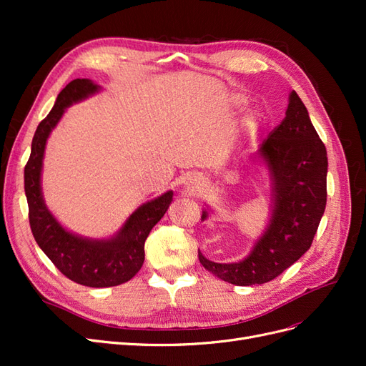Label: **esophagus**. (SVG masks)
<instances>
[{"mask_svg": "<svg viewBox=\"0 0 366 366\" xmlns=\"http://www.w3.org/2000/svg\"><path fill=\"white\" fill-rule=\"evenodd\" d=\"M202 186H203V179L200 175H191L186 182L187 191H191V192H197L198 189H202Z\"/></svg>", "mask_w": 366, "mask_h": 366, "instance_id": "1", "label": "esophagus"}]
</instances>
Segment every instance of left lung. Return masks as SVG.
Returning <instances> with one entry per match:
<instances>
[{"instance_id": "obj_1", "label": "left lung", "mask_w": 366, "mask_h": 366, "mask_svg": "<svg viewBox=\"0 0 366 366\" xmlns=\"http://www.w3.org/2000/svg\"><path fill=\"white\" fill-rule=\"evenodd\" d=\"M272 179V217L262 237L239 262L209 261L202 265L219 280L254 285L274 280L310 249L327 204L328 159L322 140L296 92L285 117L258 149ZM207 218L203 210L202 219Z\"/></svg>"}]
</instances>
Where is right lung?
<instances>
[{"label":"right lung","instance_id":"add662e5","mask_svg":"<svg viewBox=\"0 0 366 366\" xmlns=\"http://www.w3.org/2000/svg\"><path fill=\"white\" fill-rule=\"evenodd\" d=\"M101 90L90 79H74L58 94L49 116L36 128L30 159L24 168V189L29 204L31 234L41 250L69 280L102 289L129 281L145 261V241L172 202V191L142 204L117 234L108 239L74 235L61 226L47 209L41 191V171L46 143L65 108Z\"/></svg>","mask_w":366,"mask_h":366}]
</instances>
